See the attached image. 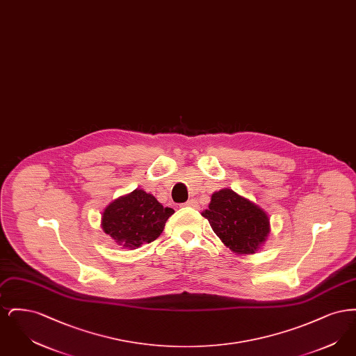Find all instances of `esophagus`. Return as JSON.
Listing matches in <instances>:
<instances>
[{
	"label": "esophagus",
	"mask_w": 356,
	"mask_h": 356,
	"mask_svg": "<svg viewBox=\"0 0 356 356\" xmlns=\"http://www.w3.org/2000/svg\"><path fill=\"white\" fill-rule=\"evenodd\" d=\"M197 200H195V199H191V200H188L186 204H184V207H192V208H197L199 205H197Z\"/></svg>",
	"instance_id": "obj_1"
}]
</instances>
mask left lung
<instances>
[{
    "label": "left lung",
    "instance_id": "left-lung-1",
    "mask_svg": "<svg viewBox=\"0 0 356 356\" xmlns=\"http://www.w3.org/2000/svg\"><path fill=\"white\" fill-rule=\"evenodd\" d=\"M202 215L222 244L236 254L257 252L271 231L267 212L229 188L213 192Z\"/></svg>",
    "mask_w": 356,
    "mask_h": 356
}]
</instances>
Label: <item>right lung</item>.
Instances as JSON below:
<instances>
[{"label":"right lung","mask_w":356,"mask_h":356,"mask_svg":"<svg viewBox=\"0 0 356 356\" xmlns=\"http://www.w3.org/2000/svg\"><path fill=\"white\" fill-rule=\"evenodd\" d=\"M173 213L172 208L163 207L153 195L137 188L106 205L102 228L121 248L136 250L160 236Z\"/></svg>","instance_id":"obj_1"}]
</instances>
